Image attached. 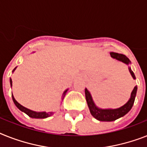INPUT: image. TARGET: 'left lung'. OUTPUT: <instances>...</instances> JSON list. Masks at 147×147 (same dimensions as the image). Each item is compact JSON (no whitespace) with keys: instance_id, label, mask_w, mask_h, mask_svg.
<instances>
[{"instance_id":"left-lung-1","label":"left lung","mask_w":147,"mask_h":147,"mask_svg":"<svg viewBox=\"0 0 147 147\" xmlns=\"http://www.w3.org/2000/svg\"><path fill=\"white\" fill-rule=\"evenodd\" d=\"M110 55L113 59H116V60H119L122 62L125 63L126 65H129L131 63V61L128 59V58L122 54H119L116 53H110ZM129 72L131 74L132 77L134 80H135V75H134V72L131 71V69L129 67H128ZM137 90H138V87L137 86L134 88L133 91H132L131 94V98L128 100V101L124 104L123 106H122L119 108L117 109H100L98 108V107L94 104V101L92 100V95H91L90 92H88V89L86 88L85 89V94H86V99L87 104H88V108L90 110L91 114L94 116L96 119L99 120V121H103V122H112L114 120L120 118L124 116L126 113H128L131 110V107H133V104L134 102V99L136 97Z\"/></svg>"}]
</instances>
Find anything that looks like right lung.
I'll list each match as a JSON object with an SVG mask.
<instances>
[{
  "label": "right lung",
  "mask_w": 147,
  "mask_h": 147,
  "mask_svg": "<svg viewBox=\"0 0 147 147\" xmlns=\"http://www.w3.org/2000/svg\"><path fill=\"white\" fill-rule=\"evenodd\" d=\"M16 67H15V68L13 69V72L16 70ZM9 82H10V86L12 87V80H11V78L9 79ZM67 91V90H65V92H64V93H63V98H64V97H65V94H66ZM12 98H13V102H14V104H15L16 106L18 107V108L19 109V110H21V111H22V112L25 113L26 114L28 115V116H30V117H31V118H34V119H45V118H47V117H49V116H51L53 114V112H49V113H46V112H35V111H33V110H29V109L26 108V107H25L22 106L21 104H19V103L17 102L16 100V99L14 98V97H13V94H12Z\"/></svg>",
  "instance_id": "obj_1"
}]
</instances>
